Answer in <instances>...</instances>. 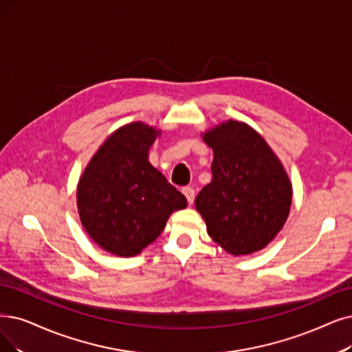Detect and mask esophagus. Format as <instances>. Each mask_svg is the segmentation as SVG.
Returning <instances> with one entry per match:
<instances>
[{"label":"esophagus","instance_id":"1","mask_svg":"<svg viewBox=\"0 0 352 352\" xmlns=\"http://www.w3.org/2000/svg\"><path fill=\"white\" fill-rule=\"evenodd\" d=\"M182 192H184V195L186 196L188 204H189V205H192V204L195 202V189L188 186V188H184V190H182Z\"/></svg>","mask_w":352,"mask_h":352}]
</instances>
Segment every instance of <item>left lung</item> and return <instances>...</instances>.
Returning a JSON list of instances; mask_svg holds the SVG:
<instances>
[{"instance_id":"left-lung-1","label":"left lung","mask_w":352,"mask_h":352,"mask_svg":"<svg viewBox=\"0 0 352 352\" xmlns=\"http://www.w3.org/2000/svg\"><path fill=\"white\" fill-rule=\"evenodd\" d=\"M214 150L212 182L195 206L208 234L234 256L251 254L283 228L292 185L264 138L244 122L228 121L204 135Z\"/></svg>"}]
</instances>
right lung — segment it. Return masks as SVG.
<instances>
[{"label":"right lung","instance_id":"obj_1","mask_svg":"<svg viewBox=\"0 0 352 352\" xmlns=\"http://www.w3.org/2000/svg\"><path fill=\"white\" fill-rule=\"evenodd\" d=\"M157 134L143 122L124 125L105 140L79 180L82 225L111 254L137 256L160 235L173 210L188 205L148 163Z\"/></svg>","mask_w":352,"mask_h":352}]
</instances>
